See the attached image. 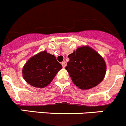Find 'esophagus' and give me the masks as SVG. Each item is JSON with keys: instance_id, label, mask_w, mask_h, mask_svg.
Wrapping results in <instances>:
<instances>
[{"instance_id": "obj_1", "label": "esophagus", "mask_w": 126, "mask_h": 126, "mask_svg": "<svg viewBox=\"0 0 126 126\" xmlns=\"http://www.w3.org/2000/svg\"><path fill=\"white\" fill-rule=\"evenodd\" d=\"M62 67H63V68H65V67L66 66V64H65V61H64V62H62Z\"/></svg>"}]
</instances>
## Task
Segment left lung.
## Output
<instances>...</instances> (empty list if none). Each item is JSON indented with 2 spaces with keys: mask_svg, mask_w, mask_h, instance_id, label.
Wrapping results in <instances>:
<instances>
[{
  "mask_svg": "<svg viewBox=\"0 0 126 126\" xmlns=\"http://www.w3.org/2000/svg\"><path fill=\"white\" fill-rule=\"evenodd\" d=\"M65 69L75 85L82 90L97 86L106 73V64L97 52L88 46L79 47L68 55Z\"/></svg>",
  "mask_w": 126,
  "mask_h": 126,
  "instance_id": "left-lung-1",
  "label": "left lung"
}]
</instances>
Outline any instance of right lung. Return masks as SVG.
I'll return each mask as SVG.
<instances>
[{
  "instance_id": "1",
  "label": "right lung",
  "mask_w": 126,
  "mask_h": 126,
  "mask_svg": "<svg viewBox=\"0 0 126 126\" xmlns=\"http://www.w3.org/2000/svg\"><path fill=\"white\" fill-rule=\"evenodd\" d=\"M62 66L56 57L43 51L31 57L23 68L24 80L34 87H46L52 82Z\"/></svg>"
}]
</instances>
